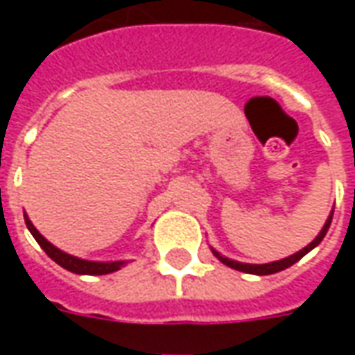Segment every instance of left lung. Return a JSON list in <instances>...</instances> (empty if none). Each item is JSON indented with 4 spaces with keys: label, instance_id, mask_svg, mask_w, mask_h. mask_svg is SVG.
<instances>
[{
    "label": "left lung",
    "instance_id": "1",
    "mask_svg": "<svg viewBox=\"0 0 355 355\" xmlns=\"http://www.w3.org/2000/svg\"><path fill=\"white\" fill-rule=\"evenodd\" d=\"M331 218H333V213L329 215L327 223H325V226H323V230L318 234V238L313 239L310 245H306L302 251H298V253L291 254V257H287V259H283V261H275V262H270V264H243V262H236V261H230V259H224V257H220V254L216 253L215 249H213V253H215L216 259H220V261L226 264V266L234 268V270H239V272H245V274H254V275H270V274H275V272H282V270H285V268L293 266L295 262H298L302 257H304L308 251H312L313 247L320 245L321 239L325 238V234H327L329 226H331Z\"/></svg>",
    "mask_w": 355,
    "mask_h": 355
}]
</instances>
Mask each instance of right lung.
<instances>
[{"label": "right lung", "instance_id": "obj_1", "mask_svg": "<svg viewBox=\"0 0 355 355\" xmlns=\"http://www.w3.org/2000/svg\"><path fill=\"white\" fill-rule=\"evenodd\" d=\"M24 220H26V226L30 234L34 236L35 241L40 243L45 253L49 254L53 261L60 264L62 268H66L68 272H73V274H85V275H104V274H112V272H116L119 268L123 266V262H93V261H83V259H76L72 254L64 253V251H60L55 245H51L47 239L43 238L40 232L35 230L34 224L30 223V218L24 216Z\"/></svg>", "mask_w": 355, "mask_h": 355}]
</instances>
